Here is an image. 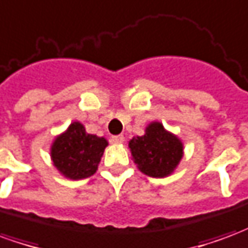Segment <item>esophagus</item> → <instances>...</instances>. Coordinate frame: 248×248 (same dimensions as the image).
Listing matches in <instances>:
<instances>
[{"label": "esophagus", "mask_w": 248, "mask_h": 248, "mask_svg": "<svg viewBox=\"0 0 248 248\" xmlns=\"http://www.w3.org/2000/svg\"><path fill=\"white\" fill-rule=\"evenodd\" d=\"M111 142L113 143H124V135H114V137H111Z\"/></svg>", "instance_id": "1"}]
</instances>
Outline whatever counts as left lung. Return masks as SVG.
I'll use <instances>...</instances> for the list:
<instances>
[{
  "label": "left lung",
  "instance_id": "left-lung-1",
  "mask_svg": "<svg viewBox=\"0 0 248 248\" xmlns=\"http://www.w3.org/2000/svg\"><path fill=\"white\" fill-rule=\"evenodd\" d=\"M183 147L182 140L158 121L146 126L145 134L129 140L133 162L140 172L153 178L171 175L185 155Z\"/></svg>",
  "mask_w": 248,
  "mask_h": 248
}]
</instances>
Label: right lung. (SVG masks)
<instances>
[{
    "instance_id": "add662e5",
    "label": "right lung",
    "mask_w": 248,
    "mask_h": 248,
    "mask_svg": "<svg viewBox=\"0 0 248 248\" xmlns=\"http://www.w3.org/2000/svg\"><path fill=\"white\" fill-rule=\"evenodd\" d=\"M108 145L106 138L89 134L81 122L74 121L51 142L50 159L62 177L79 181L95 174Z\"/></svg>"
}]
</instances>
